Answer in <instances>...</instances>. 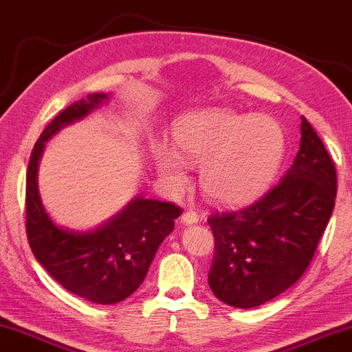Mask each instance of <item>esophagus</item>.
I'll use <instances>...</instances> for the list:
<instances>
[{
    "label": "esophagus",
    "instance_id": "34e87169",
    "mask_svg": "<svg viewBox=\"0 0 352 352\" xmlns=\"http://www.w3.org/2000/svg\"><path fill=\"white\" fill-rule=\"evenodd\" d=\"M198 220H199V215L193 212V210H188V212H185L184 215H182V223H185V225L198 223Z\"/></svg>",
    "mask_w": 352,
    "mask_h": 352
}]
</instances>
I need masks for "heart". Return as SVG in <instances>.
I'll return each mask as SVG.
<instances>
[{"label":"heart","instance_id":"1","mask_svg":"<svg viewBox=\"0 0 352 352\" xmlns=\"http://www.w3.org/2000/svg\"><path fill=\"white\" fill-rule=\"evenodd\" d=\"M170 148L156 144L159 175L172 188L186 185V164H201V188L220 204H243L272 185L287 151L278 120L264 114L243 116L204 109L182 116L172 127Z\"/></svg>","mask_w":352,"mask_h":352}]
</instances>
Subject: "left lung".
<instances>
[{
    "mask_svg": "<svg viewBox=\"0 0 352 352\" xmlns=\"http://www.w3.org/2000/svg\"><path fill=\"white\" fill-rule=\"evenodd\" d=\"M336 170L302 117L301 146L277 186L254 203L208 219L214 233L209 287L238 309L264 304L298 282L331 217Z\"/></svg>",
    "mask_w": 352,
    "mask_h": 352,
    "instance_id": "8db88e82",
    "label": "left lung"
}]
</instances>
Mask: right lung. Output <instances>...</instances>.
Here are the masks:
<instances>
[{
    "label": "right lung",
    "instance_id": "add662e5",
    "mask_svg": "<svg viewBox=\"0 0 352 352\" xmlns=\"http://www.w3.org/2000/svg\"><path fill=\"white\" fill-rule=\"evenodd\" d=\"M109 98L106 93L88 95L46 125L32 151L25 185L27 240L36 261L67 292L96 304L124 301L143 283L159 245L182 214L175 204L137 196L95 230L78 232L56 225L45 210L36 179L46 142Z\"/></svg>",
    "mask_w": 352,
    "mask_h": 352
}]
</instances>
